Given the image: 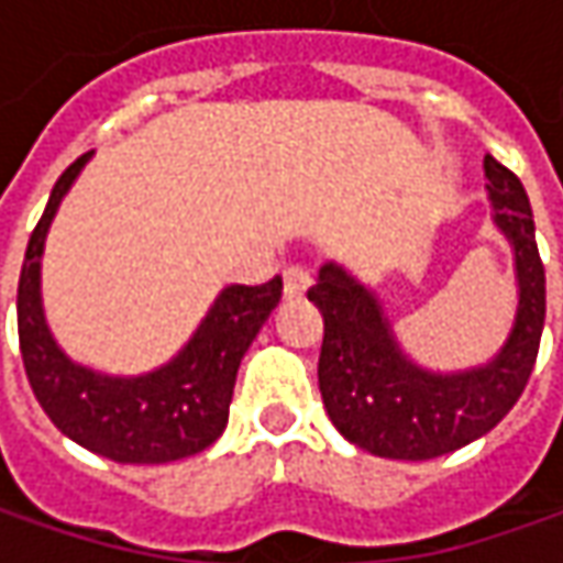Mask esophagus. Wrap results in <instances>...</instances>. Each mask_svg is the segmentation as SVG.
<instances>
[{"label":"esophagus","mask_w":563,"mask_h":563,"mask_svg":"<svg viewBox=\"0 0 563 563\" xmlns=\"http://www.w3.org/2000/svg\"><path fill=\"white\" fill-rule=\"evenodd\" d=\"M310 285H313V275H310L307 266H288V269H285V297H288V300L303 297Z\"/></svg>","instance_id":"34e87169"}]
</instances>
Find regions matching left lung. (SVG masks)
<instances>
[{
    "label": "left lung",
    "instance_id": "obj_1",
    "mask_svg": "<svg viewBox=\"0 0 563 563\" xmlns=\"http://www.w3.org/2000/svg\"><path fill=\"white\" fill-rule=\"evenodd\" d=\"M492 219L514 247L517 316L495 357L464 373L422 369L400 351L378 297L325 263L307 297L325 319L319 391L329 420L363 451L391 461H432L476 442L508 417L530 382L545 325V266L520 178L486 156Z\"/></svg>",
    "mask_w": 563,
    "mask_h": 563
}]
</instances>
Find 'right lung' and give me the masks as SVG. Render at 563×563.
<instances>
[{"instance_id": "obj_1", "label": "right lung", "mask_w": 563, "mask_h": 563, "mask_svg": "<svg viewBox=\"0 0 563 563\" xmlns=\"http://www.w3.org/2000/svg\"><path fill=\"white\" fill-rule=\"evenodd\" d=\"M90 153L68 165L33 228L18 278V341L24 373L46 417L80 448L115 464H168L200 454L225 432L238 366L282 300V278L228 285L200 329L165 366L143 376H102L55 344L40 300V260L55 209Z\"/></svg>"}]
</instances>
